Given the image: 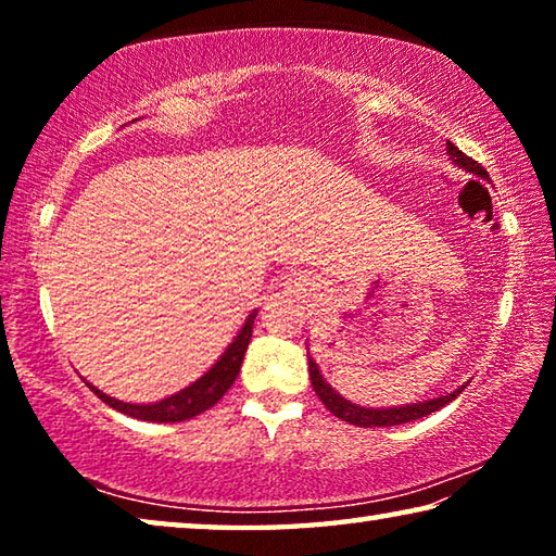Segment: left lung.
I'll return each instance as SVG.
<instances>
[{
  "instance_id": "left-lung-1",
  "label": "left lung",
  "mask_w": 556,
  "mask_h": 556,
  "mask_svg": "<svg viewBox=\"0 0 556 556\" xmlns=\"http://www.w3.org/2000/svg\"><path fill=\"white\" fill-rule=\"evenodd\" d=\"M446 149H448V156L454 159V164H458L460 168H466V172L481 176V178H488V172L485 168L473 162V159L466 156L464 152H460L458 147H454L451 142H446ZM308 375H312V384L314 390L318 394V400H321L326 404L328 412H333L338 419L348 421V425H355V427H397V425H407V421H414V419H421L427 417V414L437 412L444 407V404H448L451 400H456L460 392H464V388H458L454 392L448 394H441V397L437 400H427V402H419V404H407V407H390V409H370V407H357V404L348 402L345 397H341L331 384H328L321 372H318L316 363L308 357Z\"/></svg>"
}]
</instances>
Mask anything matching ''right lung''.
Masks as SVG:
<instances>
[{
  "mask_svg": "<svg viewBox=\"0 0 556 556\" xmlns=\"http://www.w3.org/2000/svg\"><path fill=\"white\" fill-rule=\"evenodd\" d=\"M255 316L257 312H252L248 316V321H244V326L240 328V333L235 336V341L228 345V351L220 355V361L215 363L203 378H199L193 384H188L186 390L172 394V397L154 404H129V402H119L115 397H110V394L100 392L88 382L90 390L96 392L102 402L110 404L112 409L129 414V417L142 419V421H186V419L199 417V414H203L205 409H211L213 404L230 390L235 378H238L244 351H248L250 338H252Z\"/></svg>",
  "mask_w": 556,
  "mask_h": 556,
  "instance_id": "1",
  "label": "right lung"
}]
</instances>
